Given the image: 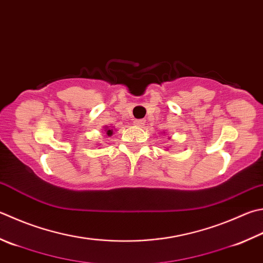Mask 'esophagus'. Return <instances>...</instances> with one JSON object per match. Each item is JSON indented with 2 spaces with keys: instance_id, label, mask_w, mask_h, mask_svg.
Wrapping results in <instances>:
<instances>
[{
  "instance_id": "1",
  "label": "esophagus",
  "mask_w": 263,
  "mask_h": 263,
  "mask_svg": "<svg viewBox=\"0 0 263 263\" xmlns=\"http://www.w3.org/2000/svg\"><path fill=\"white\" fill-rule=\"evenodd\" d=\"M134 123H135L136 126H144L145 120H143V119H137V120L134 121Z\"/></svg>"
}]
</instances>
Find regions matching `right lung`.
<instances>
[{"label": "right lung", "mask_w": 263, "mask_h": 263, "mask_svg": "<svg viewBox=\"0 0 263 263\" xmlns=\"http://www.w3.org/2000/svg\"><path fill=\"white\" fill-rule=\"evenodd\" d=\"M106 134H107V136H111L112 134H113V130L112 129H110V128H106Z\"/></svg>", "instance_id": "obj_1"}]
</instances>
